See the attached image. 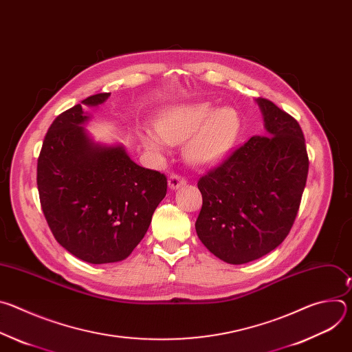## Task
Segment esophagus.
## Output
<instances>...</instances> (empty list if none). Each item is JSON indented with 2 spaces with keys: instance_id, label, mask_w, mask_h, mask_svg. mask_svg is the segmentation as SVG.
<instances>
[{
  "instance_id": "obj_1",
  "label": "esophagus",
  "mask_w": 352,
  "mask_h": 352,
  "mask_svg": "<svg viewBox=\"0 0 352 352\" xmlns=\"http://www.w3.org/2000/svg\"><path fill=\"white\" fill-rule=\"evenodd\" d=\"M185 184H186V179H185L184 177L178 175V174H171V175L168 177V186H170L171 190L178 189L179 186H182V185H185Z\"/></svg>"
}]
</instances>
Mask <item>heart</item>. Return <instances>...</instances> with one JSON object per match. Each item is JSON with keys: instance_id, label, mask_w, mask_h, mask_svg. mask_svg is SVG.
<instances>
[{"instance_id": "obj_1", "label": "heart", "mask_w": 352, "mask_h": 352, "mask_svg": "<svg viewBox=\"0 0 352 352\" xmlns=\"http://www.w3.org/2000/svg\"><path fill=\"white\" fill-rule=\"evenodd\" d=\"M159 133L144 131L143 144L162 153L164 143H184V156L193 167L220 163L238 143L242 120L232 107L216 109L209 103L177 104L166 109L156 121Z\"/></svg>"}]
</instances>
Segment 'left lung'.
<instances>
[{
  "instance_id": "1",
  "label": "left lung",
  "mask_w": 352,
  "mask_h": 352,
  "mask_svg": "<svg viewBox=\"0 0 352 352\" xmlns=\"http://www.w3.org/2000/svg\"><path fill=\"white\" fill-rule=\"evenodd\" d=\"M265 136H252L199 178L202 209L195 223L202 243L230 265L256 261L288 235L302 197L309 160L296 120L256 98Z\"/></svg>"
}]
</instances>
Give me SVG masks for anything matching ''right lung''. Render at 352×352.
<instances>
[{
	"label": "right lung",
	"mask_w": 352,
	"mask_h": 352,
	"mask_svg": "<svg viewBox=\"0 0 352 352\" xmlns=\"http://www.w3.org/2000/svg\"><path fill=\"white\" fill-rule=\"evenodd\" d=\"M110 97L98 93L60 114L37 160L44 217L57 242L91 265L126 259L167 193V178L131 160L122 144L94 142L83 125Z\"/></svg>",
	"instance_id": "add662e5"
}]
</instances>
